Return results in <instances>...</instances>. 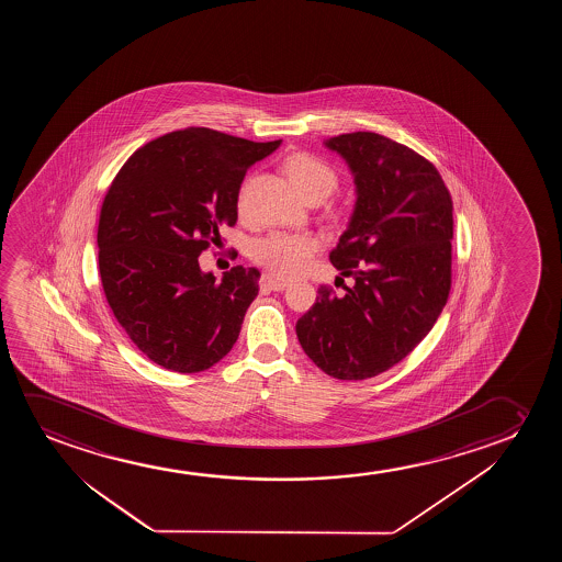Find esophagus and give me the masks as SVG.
Instances as JSON below:
<instances>
[{
    "instance_id": "esophagus-1",
    "label": "esophagus",
    "mask_w": 562,
    "mask_h": 562,
    "mask_svg": "<svg viewBox=\"0 0 562 562\" xmlns=\"http://www.w3.org/2000/svg\"><path fill=\"white\" fill-rule=\"evenodd\" d=\"M288 282L285 280H278V278L274 277H262L261 280V288H265V290H269V292H282V290H285L288 288Z\"/></svg>"
}]
</instances>
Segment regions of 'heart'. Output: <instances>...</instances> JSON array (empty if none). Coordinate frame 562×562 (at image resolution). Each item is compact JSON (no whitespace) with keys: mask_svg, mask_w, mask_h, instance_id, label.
Instances as JSON below:
<instances>
[{"mask_svg":"<svg viewBox=\"0 0 562 562\" xmlns=\"http://www.w3.org/2000/svg\"><path fill=\"white\" fill-rule=\"evenodd\" d=\"M285 172L295 190L305 198H328L338 188V175L315 155L295 154L285 161ZM321 241L303 234H270L255 249L257 261L278 277L292 278L308 269Z\"/></svg>","mask_w":562,"mask_h":562,"instance_id":"b5f03b06","label":"heart"}]
</instances>
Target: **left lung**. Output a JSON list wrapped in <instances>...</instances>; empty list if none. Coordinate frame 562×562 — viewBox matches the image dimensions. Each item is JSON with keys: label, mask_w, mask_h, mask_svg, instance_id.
<instances>
[{"label": "left lung", "mask_w": 562, "mask_h": 562, "mask_svg": "<svg viewBox=\"0 0 562 562\" xmlns=\"http://www.w3.org/2000/svg\"><path fill=\"white\" fill-rule=\"evenodd\" d=\"M351 170L353 213L330 262L355 284L328 288L295 324L308 359L328 376L367 380L403 361L446 307L453 203L438 170L376 132L324 142Z\"/></svg>", "instance_id": "1"}]
</instances>
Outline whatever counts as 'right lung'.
<instances>
[{"label": "right lung", "instance_id": "right-lung-1", "mask_svg": "<svg viewBox=\"0 0 562 562\" xmlns=\"http://www.w3.org/2000/svg\"><path fill=\"white\" fill-rule=\"evenodd\" d=\"M280 144L170 132L139 147L109 188L98 228L103 292L134 346L162 369H211L236 344L261 272L234 267L216 280L198 257L236 224L247 169Z\"/></svg>", "mask_w": 562, "mask_h": 562}]
</instances>
